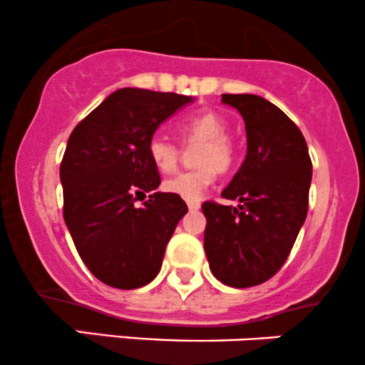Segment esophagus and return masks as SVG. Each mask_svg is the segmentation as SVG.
I'll list each match as a JSON object with an SVG mask.
<instances>
[{"label": "esophagus", "instance_id": "34e87169", "mask_svg": "<svg viewBox=\"0 0 365 365\" xmlns=\"http://www.w3.org/2000/svg\"><path fill=\"white\" fill-rule=\"evenodd\" d=\"M187 209H190L191 212H195V210L200 209V202H187Z\"/></svg>", "mask_w": 365, "mask_h": 365}]
</instances>
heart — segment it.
Segmentation results:
<instances>
[{
  "label": "heart",
  "mask_w": 365,
  "mask_h": 365,
  "mask_svg": "<svg viewBox=\"0 0 365 365\" xmlns=\"http://www.w3.org/2000/svg\"><path fill=\"white\" fill-rule=\"evenodd\" d=\"M175 128L184 144L200 142L195 149V163L198 167L168 178L163 182V190L186 202H198L212 184L216 170L225 172L234 163V145L227 135L228 123L216 112L204 110L181 119ZM148 153L155 167L161 172L174 170L181 156V149L161 133L153 135Z\"/></svg>",
  "instance_id": "b5f03b06"
}]
</instances>
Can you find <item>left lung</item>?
<instances>
[{
	"label": "left lung",
	"mask_w": 365,
	"mask_h": 365,
	"mask_svg": "<svg viewBox=\"0 0 365 365\" xmlns=\"http://www.w3.org/2000/svg\"><path fill=\"white\" fill-rule=\"evenodd\" d=\"M246 125L247 153L221 197L204 202V250L210 272L227 287L265 283L283 267L306 221L313 175L304 135L281 108L257 95H221Z\"/></svg>",
	"instance_id": "obj_1"
}]
</instances>
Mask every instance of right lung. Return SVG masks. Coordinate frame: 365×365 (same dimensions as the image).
Listing matches in <instances>:
<instances>
[{
	"instance_id": "right-lung-1",
	"label": "right lung",
	"mask_w": 365,
	"mask_h": 365,
	"mask_svg": "<svg viewBox=\"0 0 365 365\" xmlns=\"http://www.w3.org/2000/svg\"><path fill=\"white\" fill-rule=\"evenodd\" d=\"M191 101L178 93L123 88L71 131L59 168L63 216L82 262L108 287L151 283L187 212L181 197L156 191L161 179L148 144L165 119ZM145 192L150 200L135 205Z\"/></svg>"
}]
</instances>
